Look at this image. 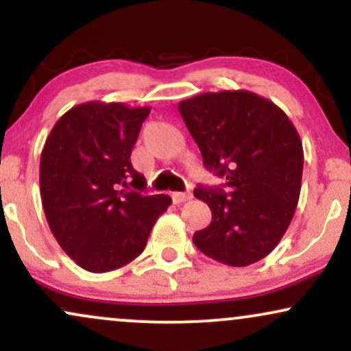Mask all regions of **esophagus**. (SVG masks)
Segmentation results:
<instances>
[{"label":"esophagus","mask_w":351,"mask_h":351,"mask_svg":"<svg viewBox=\"0 0 351 351\" xmlns=\"http://www.w3.org/2000/svg\"><path fill=\"white\" fill-rule=\"evenodd\" d=\"M189 198H191V195H189V193H171V199L175 204L184 203V201H188Z\"/></svg>","instance_id":"1"}]
</instances>
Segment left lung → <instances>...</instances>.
I'll list each match as a JSON object with an SVG mask.
<instances>
[{
	"label": "left lung",
	"mask_w": 351,
	"mask_h": 351,
	"mask_svg": "<svg viewBox=\"0 0 351 351\" xmlns=\"http://www.w3.org/2000/svg\"><path fill=\"white\" fill-rule=\"evenodd\" d=\"M217 188L198 186L213 219L193 236L204 256L231 267L264 259L291 224L300 196L304 148L285 112L249 90L206 92L178 104Z\"/></svg>",
	"instance_id": "obj_1"
}]
</instances>
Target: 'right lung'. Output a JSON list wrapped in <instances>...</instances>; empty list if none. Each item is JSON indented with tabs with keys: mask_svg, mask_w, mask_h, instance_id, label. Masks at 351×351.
<instances>
[{
	"mask_svg": "<svg viewBox=\"0 0 351 351\" xmlns=\"http://www.w3.org/2000/svg\"><path fill=\"white\" fill-rule=\"evenodd\" d=\"M150 107L86 102L52 127L41 153L44 215L60 247L88 272L122 267L143 252L168 195L147 196V181L130 162Z\"/></svg>",
	"mask_w": 351,
	"mask_h": 351,
	"instance_id": "right-lung-1",
	"label": "right lung"
}]
</instances>
